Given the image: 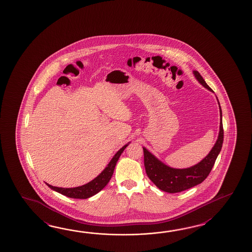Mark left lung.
Masks as SVG:
<instances>
[{"label": "left lung", "instance_id": "1", "mask_svg": "<svg viewBox=\"0 0 252 252\" xmlns=\"http://www.w3.org/2000/svg\"><path fill=\"white\" fill-rule=\"evenodd\" d=\"M193 74L196 80L198 81L202 86L214 93L209 86L205 83L202 75L199 74L198 71L193 70ZM217 101L220 109V129L218 139L207 156L197 164L187 168H174L163 163L143 147L146 173L150 180L157 186V188H159L160 190L166 193H179L189 188H193L194 186H197L208 177L215 160L220 152L223 142V128L221 115L222 113L219 100L217 99Z\"/></svg>", "mask_w": 252, "mask_h": 252}]
</instances>
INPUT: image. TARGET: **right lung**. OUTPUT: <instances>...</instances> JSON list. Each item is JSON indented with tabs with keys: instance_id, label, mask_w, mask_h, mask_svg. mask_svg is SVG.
<instances>
[{
	"instance_id": "right-lung-1",
	"label": "right lung",
	"mask_w": 252,
	"mask_h": 252,
	"mask_svg": "<svg viewBox=\"0 0 252 252\" xmlns=\"http://www.w3.org/2000/svg\"><path fill=\"white\" fill-rule=\"evenodd\" d=\"M130 142H128L127 144L124 145L122 149L116 152V154L113 156V158L109 162L107 166L102 170L95 178H94L92 181L87 183L86 185H83L81 187L77 188H58V187H53L46 183V185L48 188H51L54 191L61 193L63 195H65L70 198L75 199H87L89 197L94 196V194L99 193L105 186L107 185L110 179L113 177V171L116 166V163L118 161L119 158L124 152V150L126 149V147L129 144Z\"/></svg>"
}]
</instances>
